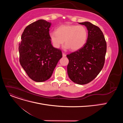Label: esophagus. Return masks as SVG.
<instances>
[{
    "label": "esophagus",
    "instance_id": "esophagus-1",
    "mask_svg": "<svg viewBox=\"0 0 123 123\" xmlns=\"http://www.w3.org/2000/svg\"><path fill=\"white\" fill-rule=\"evenodd\" d=\"M66 56V53H64V52H62V56H63V57H65Z\"/></svg>",
    "mask_w": 123,
    "mask_h": 123
}]
</instances>
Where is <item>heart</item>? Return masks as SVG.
<instances>
[{
    "label": "heart",
    "mask_w": 123,
    "mask_h": 123,
    "mask_svg": "<svg viewBox=\"0 0 123 123\" xmlns=\"http://www.w3.org/2000/svg\"><path fill=\"white\" fill-rule=\"evenodd\" d=\"M50 38L54 48L58 49L65 42V48L76 51L82 48L86 42L88 31L81 25L65 24L58 26L55 32H51Z\"/></svg>",
    "instance_id": "b5f03b06"
}]
</instances>
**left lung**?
Here are the masks:
<instances>
[{"label": "left lung", "instance_id": "left-lung-1", "mask_svg": "<svg viewBox=\"0 0 123 123\" xmlns=\"http://www.w3.org/2000/svg\"><path fill=\"white\" fill-rule=\"evenodd\" d=\"M79 24L87 27L88 38L80 49L67 55L69 59L67 72L74 83L85 85L93 80L103 69L107 43L102 31L98 26L88 21Z\"/></svg>", "mask_w": 123, "mask_h": 123}]
</instances>
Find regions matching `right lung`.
<instances>
[{"label":"right lung","instance_id":"right-lung-1","mask_svg":"<svg viewBox=\"0 0 123 123\" xmlns=\"http://www.w3.org/2000/svg\"><path fill=\"white\" fill-rule=\"evenodd\" d=\"M51 23L39 19L28 25L19 43V62L31 80L43 82L52 75L62 51L53 47L49 36Z\"/></svg>","mask_w":123,"mask_h":123}]
</instances>
